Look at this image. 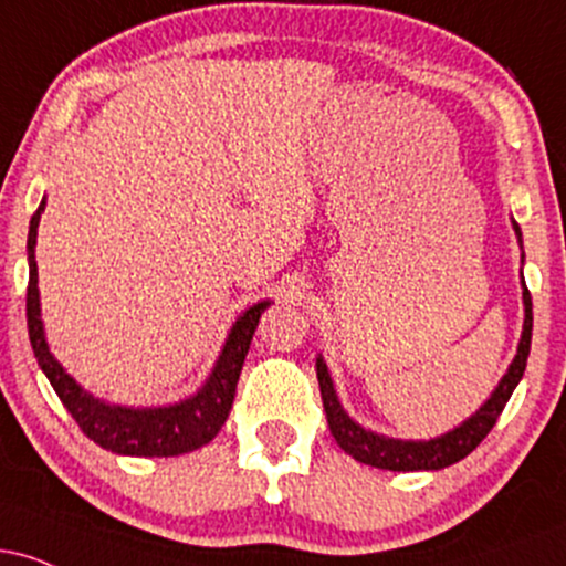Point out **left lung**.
<instances>
[{"instance_id":"8db88e82","label":"left lung","mask_w":566,"mask_h":566,"mask_svg":"<svg viewBox=\"0 0 566 566\" xmlns=\"http://www.w3.org/2000/svg\"><path fill=\"white\" fill-rule=\"evenodd\" d=\"M518 242H522V231L518 223H513ZM524 327H522V340H518L516 356H513L509 373L503 375V380L497 382V388L492 391L490 399L484 401L469 420H463L452 431L441 433L437 439L428 441H412V439H391L380 437V433L367 431L356 420L348 418V412L337 401L333 378H329L327 365L319 356L316 359V378H319V391L324 401V412H327V426L333 431L337 444L343 452H348L350 458L359 460L365 465H375V469L386 471H439L447 465L458 463L465 454H471L482 444V439L492 431V426L497 423L500 412H503L505 401L511 399L513 388L522 380L524 369H527V356H530V343H532V297L527 284H524Z\"/></svg>"}]
</instances>
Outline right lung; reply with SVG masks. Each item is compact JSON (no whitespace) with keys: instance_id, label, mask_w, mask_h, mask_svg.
I'll use <instances>...</instances> for the list:
<instances>
[{"instance_id":"add662e5","label":"right lung","mask_w":566,"mask_h":566,"mask_svg":"<svg viewBox=\"0 0 566 566\" xmlns=\"http://www.w3.org/2000/svg\"><path fill=\"white\" fill-rule=\"evenodd\" d=\"M44 212V199L39 210L31 216L29 226V290H25V319H29V340L34 356L48 375L50 386L55 388L57 399L69 409L71 418L80 423L84 437H90L103 450L116 454H133V458H172V454L193 452L207 441L218 437L229 418L233 394H237L239 373H242L244 356L250 350L261 314L269 308V301L255 303L233 322L226 346L220 350L216 367L205 386L188 399L170 407H122L95 399L76 382L61 361L50 354L48 337H44L42 308H39V274H36V229Z\"/></svg>"}]
</instances>
